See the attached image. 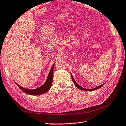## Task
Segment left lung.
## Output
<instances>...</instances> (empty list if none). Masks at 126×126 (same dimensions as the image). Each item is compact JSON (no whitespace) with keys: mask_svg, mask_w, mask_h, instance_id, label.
<instances>
[{"mask_svg":"<svg viewBox=\"0 0 126 126\" xmlns=\"http://www.w3.org/2000/svg\"><path fill=\"white\" fill-rule=\"evenodd\" d=\"M71 77H72V79L73 82V83H74V85H75V86H76V87H78V88H79V89H81V90H83V91H94V90H95V89H98V88H100V87H102L103 85H104V83H103V84H102V85H101L97 86V87H96V88H92V89H86V88H83L82 87L80 86V85H78V83L76 82V81H75L74 80V78H73V77L72 74H71Z\"/></svg>","mask_w":126,"mask_h":126,"instance_id":"8db88e82","label":"left lung"}]
</instances>
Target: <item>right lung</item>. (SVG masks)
<instances>
[{
  "label": "right lung",
  "instance_id": "1",
  "mask_svg": "<svg viewBox=\"0 0 126 126\" xmlns=\"http://www.w3.org/2000/svg\"><path fill=\"white\" fill-rule=\"evenodd\" d=\"M55 65V63H54L53 65L52 68L51 69V71H50L48 77H47V79L46 81V82H45L44 85L40 86V87H39L37 89H33V90H30V89H27L26 88H25L22 87L20 86H19L17 83H16V85H17L19 88H20L22 91L25 93L30 94V95H40V94H43L46 93V92L48 91L49 89L51 88V87L52 84V80H53V69H54V66Z\"/></svg>",
  "mask_w": 126,
  "mask_h": 126
}]
</instances>
